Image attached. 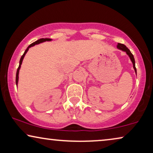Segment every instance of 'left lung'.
Wrapping results in <instances>:
<instances>
[{
	"label": "left lung",
	"instance_id": "8db88e82",
	"mask_svg": "<svg viewBox=\"0 0 153 153\" xmlns=\"http://www.w3.org/2000/svg\"><path fill=\"white\" fill-rule=\"evenodd\" d=\"M117 48H118V49H119L122 50V51H123L126 52V53L129 56V58H130L131 61L132 62L133 68H134V69L135 72L137 73V69H136V67H135V60H134V58L133 54L131 53L130 51H129V49L126 47V46L123 45V44H120V43H118V45H117Z\"/></svg>",
	"mask_w": 153,
	"mask_h": 153
}]
</instances>
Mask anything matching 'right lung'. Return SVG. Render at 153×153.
I'll list each match as a JSON object with an SVG mask.
<instances>
[{
    "instance_id": "obj_1",
    "label": "right lung",
    "mask_w": 153,
    "mask_h": 153,
    "mask_svg": "<svg viewBox=\"0 0 153 153\" xmlns=\"http://www.w3.org/2000/svg\"><path fill=\"white\" fill-rule=\"evenodd\" d=\"M51 39H49V38H42V39H39L38 40L35 41V42H33L31 44L28 46V47H27V49H26V51H25L24 53L23 54L22 57H21V59H20V61H19V68L17 69V71H16V84L17 85L18 84V81H19V70H20V68H21V65L22 63V61H23V59H24L25 55H26V53H27V51H28L29 48L31 47H33V46H35V45H38L39 43H42V42H46V41H51Z\"/></svg>"
}]
</instances>
